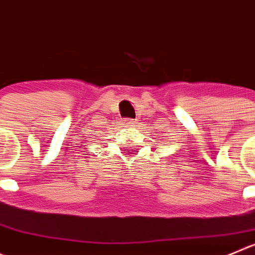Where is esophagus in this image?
<instances>
[{
  "mask_svg": "<svg viewBox=\"0 0 255 255\" xmlns=\"http://www.w3.org/2000/svg\"><path fill=\"white\" fill-rule=\"evenodd\" d=\"M124 121H125V123H130V124L134 123V121H132L131 119H124Z\"/></svg>",
  "mask_w": 255,
  "mask_h": 255,
  "instance_id": "34e87169",
  "label": "esophagus"
}]
</instances>
